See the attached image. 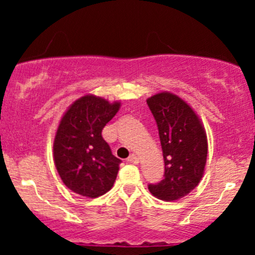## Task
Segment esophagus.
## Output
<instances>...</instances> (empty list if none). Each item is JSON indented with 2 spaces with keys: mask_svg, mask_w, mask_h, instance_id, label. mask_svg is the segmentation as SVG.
<instances>
[{
  "mask_svg": "<svg viewBox=\"0 0 255 255\" xmlns=\"http://www.w3.org/2000/svg\"><path fill=\"white\" fill-rule=\"evenodd\" d=\"M128 162L131 163V164H137L139 163V157L136 154H130L129 158H128Z\"/></svg>",
  "mask_w": 255,
  "mask_h": 255,
  "instance_id": "1",
  "label": "esophagus"
}]
</instances>
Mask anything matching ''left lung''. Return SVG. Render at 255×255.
I'll use <instances>...</instances> for the list:
<instances>
[{"mask_svg": "<svg viewBox=\"0 0 255 255\" xmlns=\"http://www.w3.org/2000/svg\"><path fill=\"white\" fill-rule=\"evenodd\" d=\"M157 122L164 158V178L148 184L160 200L186 197L203 178L207 158V136L192 107L171 92H159L146 99Z\"/></svg>", "mask_w": 255, "mask_h": 255, "instance_id": "left-lung-1", "label": "left lung"}]
</instances>
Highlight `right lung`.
Returning a JSON list of instances; mask_svg holds the SVG:
<instances>
[{
	"label": "right lung",
	"mask_w": 255,
	"mask_h": 255,
	"mask_svg": "<svg viewBox=\"0 0 255 255\" xmlns=\"http://www.w3.org/2000/svg\"><path fill=\"white\" fill-rule=\"evenodd\" d=\"M120 108V102L86 95L63 114L54 139V162L72 192L93 199L113 188L121 159L111 153L102 130Z\"/></svg>",
	"instance_id": "1"
}]
</instances>
